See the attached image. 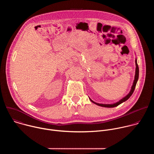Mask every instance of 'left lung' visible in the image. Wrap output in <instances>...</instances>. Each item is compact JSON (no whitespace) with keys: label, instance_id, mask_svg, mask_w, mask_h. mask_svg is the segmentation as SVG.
I'll return each instance as SVG.
<instances>
[{"label":"left lung","instance_id":"left-lung-1","mask_svg":"<svg viewBox=\"0 0 154 154\" xmlns=\"http://www.w3.org/2000/svg\"><path fill=\"white\" fill-rule=\"evenodd\" d=\"M135 64H136V71H135V80L134 81V83H133V85L132 86H131V90L129 92V93L126 96H125L124 98H122V99H121L119 101H118V102L116 103H113V104H102V103H96L94 101H93L90 98V100L94 103L99 105V106H103V107H108V108H113V107H115V106H118L119 104L122 103V102L126 101L127 99H129V97L132 95L135 89V86H136V85H137V81L138 80V77H139V68H138V65L137 64V59L135 60Z\"/></svg>","mask_w":154,"mask_h":154}]
</instances>
